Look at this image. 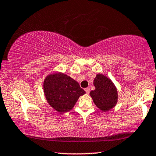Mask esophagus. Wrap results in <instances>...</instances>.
<instances>
[{
	"label": "esophagus",
	"instance_id": "esophagus-1",
	"mask_svg": "<svg viewBox=\"0 0 156 156\" xmlns=\"http://www.w3.org/2000/svg\"><path fill=\"white\" fill-rule=\"evenodd\" d=\"M85 92H86V93H87V94H89V92H90V87H87V88H85Z\"/></svg>",
	"mask_w": 156,
	"mask_h": 156
}]
</instances>
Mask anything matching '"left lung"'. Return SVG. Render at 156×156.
<instances>
[{
    "label": "left lung",
    "instance_id": "1",
    "mask_svg": "<svg viewBox=\"0 0 156 156\" xmlns=\"http://www.w3.org/2000/svg\"><path fill=\"white\" fill-rule=\"evenodd\" d=\"M94 90L90 94L97 107L108 111L114 107L118 101V91L111 79L102 74H97L94 80Z\"/></svg>",
    "mask_w": 156,
    "mask_h": 156
}]
</instances>
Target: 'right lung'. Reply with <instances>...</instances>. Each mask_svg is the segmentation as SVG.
<instances>
[{"label": "right lung", "mask_w": 156, "mask_h": 156, "mask_svg": "<svg viewBox=\"0 0 156 156\" xmlns=\"http://www.w3.org/2000/svg\"><path fill=\"white\" fill-rule=\"evenodd\" d=\"M43 89L48 104L59 113L71 111L79 97L85 93L77 81L59 72L45 78Z\"/></svg>", "instance_id": "add662e5"}]
</instances>
